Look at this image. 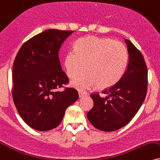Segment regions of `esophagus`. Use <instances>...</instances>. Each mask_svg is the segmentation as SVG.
I'll use <instances>...</instances> for the list:
<instances>
[{
  "instance_id": "34e87169",
  "label": "esophagus",
  "mask_w": 160,
  "mask_h": 160,
  "mask_svg": "<svg viewBox=\"0 0 160 160\" xmlns=\"http://www.w3.org/2000/svg\"><path fill=\"white\" fill-rule=\"evenodd\" d=\"M78 96H79V98H82L84 96H88V93L86 92H83V91H79L78 92Z\"/></svg>"
}]
</instances>
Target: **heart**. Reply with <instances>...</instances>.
<instances>
[{
    "label": "heart",
    "mask_w": 160,
    "mask_h": 160,
    "mask_svg": "<svg viewBox=\"0 0 160 160\" xmlns=\"http://www.w3.org/2000/svg\"><path fill=\"white\" fill-rule=\"evenodd\" d=\"M128 53L122 43L110 38L85 36L76 41L75 50L64 57L66 73L72 78L84 69L86 72L71 82V86L84 90L98 85L108 88L117 83L125 74Z\"/></svg>",
    "instance_id": "heart-1"
}]
</instances>
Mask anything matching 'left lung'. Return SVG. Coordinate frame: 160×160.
Returning <instances> with one entry per match:
<instances>
[{
	"label": "left lung",
	"instance_id": "8db88e82",
	"mask_svg": "<svg viewBox=\"0 0 160 160\" xmlns=\"http://www.w3.org/2000/svg\"><path fill=\"white\" fill-rule=\"evenodd\" d=\"M129 55L128 68L122 78L102 93L90 95L93 107L87 114L90 123L102 131H116L134 117L142 104L148 89V69L140 51L125 39Z\"/></svg>",
	"mask_w": 160,
	"mask_h": 160
}]
</instances>
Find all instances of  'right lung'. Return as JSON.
Returning a JSON list of instances; mask_svg holds the SVG:
<instances>
[{"instance_id": "1", "label": "right lung", "mask_w": 160, "mask_h": 160, "mask_svg": "<svg viewBox=\"0 0 160 160\" xmlns=\"http://www.w3.org/2000/svg\"><path fill=\"white\" fill-rule=\"evenodd\" d=\"M72 32L50 29L39 33L21 46L14 61V104L23 121L37 131L56 128L67 108L78 98L74 88L57 90L69 83L58 52Z\"/></svg>"}]
</instances>
